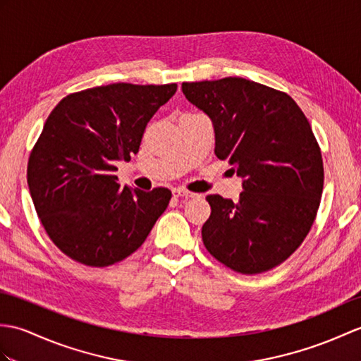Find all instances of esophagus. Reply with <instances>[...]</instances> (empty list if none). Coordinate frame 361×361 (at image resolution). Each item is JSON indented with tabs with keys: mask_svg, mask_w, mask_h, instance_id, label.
I'll return each instance as SVG.
<instances>
[{
	"mask_svg": "<svg viewBox=\"0 0 361 361\" xmlns=\"http://www.w3.org/2000/svg\"><path fill=\"white\" fill-rule=\"evenodd\" d=\"M172 194H173V197H183V198H195L197 197L195 192H189L186 189H180V188L173 189Z\"/></svg>",
	"mask_w": 361,
	"mask_h": 361,
	"instance_id": "obj_1",
	"label": "esophagus"
}]
</instances>
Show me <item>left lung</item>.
Listing matches in <instances>:
<instances>
[{"label":"left lung","mask_w":361,"mask_h":361,"mask_svg":"<svg viewBox=\"0 0 361 361\" xmlns=\"http://www.w3.org/2000/svg\"><path fill=\"white\" fill-rule=\"evenodd\" d=\"M183 94L214 124L215 155L243 178L240 200L207 195L206 249L240 274H259L295 252L323 192V160L305 114L284 92L228 77L183 82Z\"/></svg>","instance_id":"left-lung-1"}]
</instances>
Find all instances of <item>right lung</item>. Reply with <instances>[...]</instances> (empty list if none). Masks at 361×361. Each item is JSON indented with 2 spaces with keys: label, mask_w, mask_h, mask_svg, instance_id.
Masks as SVG:
<instances>
[{
  "label": "right lung",
  "mask_w": 361,
  "mask_h": 361,
  "mask_svg": "<svg viewBox=\"0 0 361 361\" xmlns=\"http://www.w3.org/2000/svg\"><path fill=\"white\" fill-rule=\"evenodd\" d=\"M175 92V82H114L67 95L47 116L29 157L27 184L47 235L75 262H121L166 211L169 189L121 188L115 164L138 152L149 120Z\"/></svg>",
  "instance_id": "1"
}]
</instances>
